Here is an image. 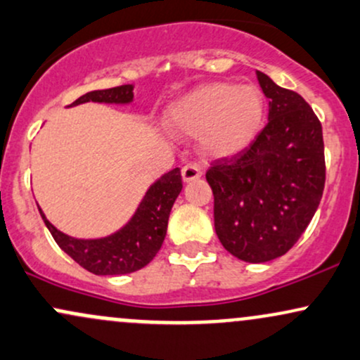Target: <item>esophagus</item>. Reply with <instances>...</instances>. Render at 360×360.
Segmentation results:
<instances>
[{
	"mask_svg": "<svg viewBox=\"0 0 360 360\" xmlns=\"http://www.w3.org/2000/svg\"><path fill=\"white\" fill-rule=\"evenodd\" d=\"M181 176H184L185 181L195 180L198 176H202V170L197 163H188L181 168Z\"/></svg>",
	"mask_w": 360,
	"mask_h": 360,
	"instance_id": "34e87169",
	"label": "esophagus"
}]
</instances>
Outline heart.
Returning <instances> with one entry per match:
<instances>
[{"instance_id": "1", "label": "heart", "mask_w": 360, "mask_h": 360, "mask_svg": "<svg viewBox=\"0 0 360 360\" xmlns=\"http://www.w3.org/2000/svg\"><path fill=\"white\" fill-rule=\"evenodd\" d=\"M264 120V97L255 86L215 82L184 97L168 111V124L187 136H200L209 155L229 156L246 148Z\"/></svg>"}]
</instances>
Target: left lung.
<instances>
[{
	"instance_id": "obj_1",
	"label": "left lung",
	"mask_w": 360,
	"mask_h": 360,
	"mask_svg": "<svg viewBox=\"0 0 360 360\" xmlns=\"http://www.w3.org/2000/svg\"><path fill=\"white\" fill-rule=\"evenodd\" d=\"M269 99L268 122L231 158L205 173L222 246L246 263L290 251L310 224L325 187L323 134L310 104L256 72Z\"/></svg>"
}]
</instances>
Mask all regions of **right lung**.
Returning <instances> with one entry per match:
<instances>
[{
	"mask_svg": "<svg viewBox=\"0 0 360 360\" xmlns=\"http://www.w3.org/2000/svg\"><path fill=\"white\" fill-rule=\"evenodd\" d=\"M133 84H124L120 87L104 89V91H92L80 96L70 105L89 103V101L126 104L133 101ZM181 187L184 184H181L180 168H173L172 172L165 173L162 179L156 180L148 188L133 219L116 234L103 239L70 238L55 229L52 224L46 221L40 207L38 210L58 248L84 269L94 274H111V276L128 274L145 268L160 251L167 236L170 210L181 192Z\"/></svg>",
	"mask_w": 360,
	"mask_h": 360,
	"instance_id": "1",
	"label": "right lung"
}]
</instances>
